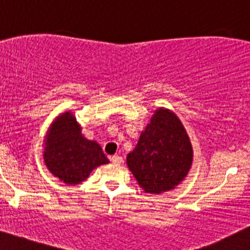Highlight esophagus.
Returning a JSON list of instances; mask_svg holds the SVG:
<instances>
[{
  "mask_svg": "<svg viewBox=\"0 0 250 250\" xmlns=\"http://www.w3.org/2000/svg\"><path fill=\"white\" fill-rule=\"evenodd\" d=\"M110 160H111V162L115 163V165H120V163L122 162V157L119 156V155H114Z\"/></svg>",
  "mask_w": 250,
  "mask_h": 250,
  "instance_id": "1",
  "label": "esophagus"
}]
</instances>
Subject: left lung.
<instances>
[{
  "instance_id": "obj_1",
  "label": "left lung",
  "mask_w": 250,
  "mask_h": 250,
  "mask_svg": "<svg viewBox=\"0 0 250 250\" xmlns=\"http://www.w3.org/2000/svg\"><path fill=\"white\" fill-rule=\"evenodd\" d=\"M193 157V146L179 116L160 107L127 155V166L146 193L159 195L187 177Z\"/></svg>"
}]
</instances>
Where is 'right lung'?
<instances>
[{
  "mask_svg": "<svg viewBox=\"0 0 250 250\" xmlns=\"http://www.w3.org/2000/svg\"><path fill=\"white\" fill-rule=\"evenodd\" d=\"M43 163L61 182L76 186L88 179L94 169L109 160L101 146L85 139L71 110L55 117L43 140Z\"/></svg>",
  "mask_w": 250,
  "mask_h": 250,
  "instance_id": "add662e5",
  "label": "right lung"
}]
</instances>
